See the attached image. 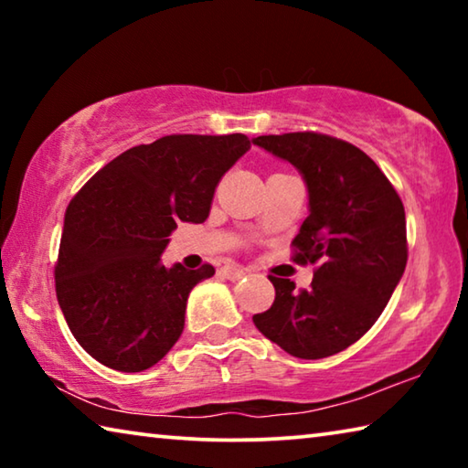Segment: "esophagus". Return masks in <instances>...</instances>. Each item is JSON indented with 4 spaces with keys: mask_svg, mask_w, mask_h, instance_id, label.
Wrapping results in <instances>:
<instances>
[{
    "mask_svg": "<svg viewBox=\"0 0 468 468\" xmlns=\"http://www.w3.org/2000/svg\"><path fill=\"white\" fill-rule=\"evenodd\" d=\"M220 272H223V276H225V279H229V281H239V279H243V276H245L243 268L235 266V264L223 266V268H220Z\"/></svg>",
    "mask_w": 468,
    "mask_h": 468,
    "instance_id": "obj_1",
    "label": "esophagus"
}]
</instances>
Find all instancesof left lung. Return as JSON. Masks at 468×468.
<instances>
[{
	"label": "left lung",
	"instance_id": "obj_1",
	"mask_svg": "<svg viewBox=\"0 0 468 468\" xmlns=\"http://www.w3.org/2000/svg\"><path fill=\"white\" fill-rule=\"evenodd\" d=\"M251 142L303 177L310 215L292 245L297 262L318 264L307 291L268 276L274 303L253 324L292 357H330L374 326L402 279L405 206L378 165L345 140L295 132Z\"/></svg>",
	"mask_w": 468,
	"mask_h": 468
}]
</instances>
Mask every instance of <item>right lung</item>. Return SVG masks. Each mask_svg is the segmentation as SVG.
<instances>
[{
    "instance_id": "add662e5",
    "label": "right lung",
    "mask_w": 468,
    "mask_h": 468,
    "mask_svg": "<svg viewBox=\"0 0 468 468\" xmlns=\"http://www.w3.org/2000/svg\"><path fill=\"white\" fill-rule=\"evenodd\" d=\"M243 133L158 138L94 173L66 210L55 291L74 338L111 369L144 371L177 343L186 303L215 268L163 264L177 223H204Z\"/></svg>"
}]
</instances>
